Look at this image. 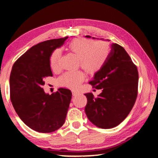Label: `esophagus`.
<instances>
[{
    "instance_id": "esophagus-1",
    "label": "esophagus",
    "mask_w": 158,
    "mask_h": 158,
    "mask_svg": "<svg viewBox=\"0 0 158 158\" xmlns=\"http://www.w3.org/2000/svg\"><path fill=\"white\" fill-rule=\"evenodd\" d=\"M73 96H76V95H79L80 93L79 91H78V90H73Z\"/></svg>"
}]
</instances>
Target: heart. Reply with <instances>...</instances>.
<instances>
[{
  "label": "heart",
  "mask_w": 158,
  "mask_h": 158,
  "mask_svg": "<svg viewBox=\"0 0 158 158\" xmlns=\"http://www.w3.org/2000/svg\"><path fill=\"white\" fill-rule=\"evenodd\" d=\"M68 49L79 58V65L87 73L95 74L105 65L109 55V46L105 42H95L90 40L78 38L72 41ZM60 51L55 50L50 58V65L53 70L59 67ZM85 75L82 72H68L60 77L59 82L67 87L74 88L84 81Z\"/></svg>",
  "instance_id": "b5f03b06"
}]
</instances>
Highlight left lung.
Here are the masks:
<instances>
[{
	"label": "left lung",
	"mask_w": 158,
	"mask_h": 158,
	"mask_svg": "<svg viewBox=\"0 0 158 158\" xmlns=\"http://www.w3.org/2000/svg\"><path fill=\"white\" fill-rule=\"evenodd\" d=\"M138 80L137 66L126 51L112 43L105 64L89 81L93 88L102 89V93L97 98L92 93L84 94L87 98L85 112L89 121L103 129L114 127L123 121L137 99Z\"/></svg>",
	"instance_id": "8db88e82"
}]
</instances>
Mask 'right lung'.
<instances>
[{
    "label": "right lung",
    "instance_id": "right-lung-1",
    "mask_svg": "<svg viewBox=\"0 0 158 158\" xmlns=\"http://www.w3.org/2000/svg\"><path fill=\"white\" fill-rule=\"evenodd\" d=\"M68 37L49 40L32 47L12 66L10 99L15 111L32 130L52 132L62 126L72 98L70 90L60 88L52 95L42 89L44 79L52 77L50 57Z\"/></svg>",
    "mask_w": 158,
    "mask_h": 158
}]
</instances>
